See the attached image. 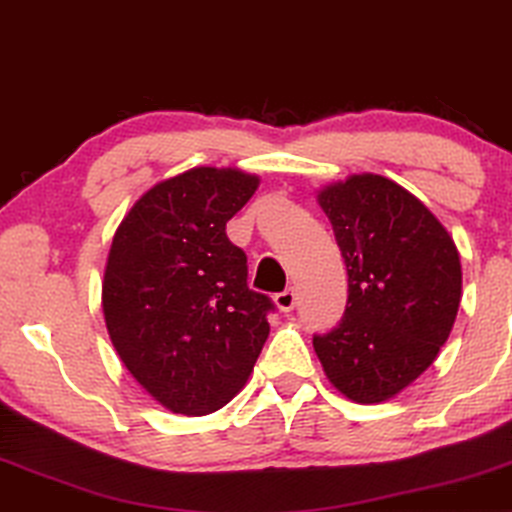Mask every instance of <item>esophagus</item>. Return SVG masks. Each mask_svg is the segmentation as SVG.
Instances as JSON below:
<instances>
[{
    "label": "esophagus",
    "mask_w": 512,
    "mask_h": 512,
    "mask_svg": "<svg viewBox=\"0 0 512 512\" xmlns=\"http://www.w3.org/2000/svg\"><path fill=\"white\" fill-rule=\"evenodd\" d=\"M274 304H276V309L283 311V313L292 311V309H295V304H297L295 290H283V292H278V295L274 297Z\"/></svg>",
    "instance_id": "esophagus-1"
}]
</instances>
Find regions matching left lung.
I'll use <instances>...</instances> for the list:
<instances>
[{
    "label": "left lung",
    "instance_id": "left-lung-1",
    "mask_svg": "<svg viewBox=\"0 0 512 512\" xmlns=\"http://www.w3.org/2000/svg\"><path fill=\"white\" fill-rule=\"evenodd\" d=\"M349 271L337 330L313 337L325 377L360 405L391 400L417 381L452 332L461 304L454 238L417 196L360 173L316 192Z\"/></svg>",
    "mask_w": 512,
    "mask_h": 512
}]
</instances>
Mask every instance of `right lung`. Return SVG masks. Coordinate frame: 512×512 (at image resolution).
Wrapping results in <instances>:
<instances>
[{
  "instance_id": "add662e5",
  "label": "right lung",
  "mask_w": 512,
  "mask_h": 512,
  "mask_svg": "<svg viewBox=\"0 0 512 512\" xmlns=\"http://www.w3.org/2000/svg\"><path fill=\"white\" fill-rule=\"evenodd\" d=\"M260 187L241 168H189L149 187L114 231L102 316L121 363L173 414L217 412L269 337L271 299L248 288L227 222Z\"/></svg>"
}]
</instances>
